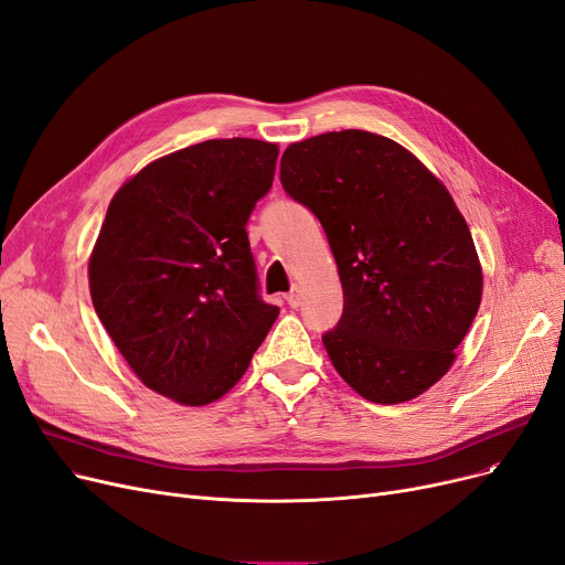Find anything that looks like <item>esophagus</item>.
<instances>
[{"mask_svg":"<svg viewBox=\"0 0 565 565\" xmlns=\"http://www.w3.org/2000/svg\"><path fill=\"white\" fill-rule=\"evenodd\" d=\"M286 302H288L292 309H298V307L302 305V290H300L298 286H292L290 292L286 296Z\"/></svg>","mask_w":565,"mask_h":565,"instance_id":"obj_1","label":"esophagus"}]
</instances>
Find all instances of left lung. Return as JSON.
I'll return each mask as SVG.
<instances>
[{
	"instance_id": "left-lung-1",
	"label": "left lung",
	"mask_w": 565,
	"mask_h": 565,
	"mask_svg": "<svg viewBox=\"0 0 565 565\" xmlns=\"http://www.w3.org/2000/svg\"><path fill=\"white\" fill-rule=\"evenodd\" d=\"M279 178L337 260L343 311L323 334L334 370L374 404L423 395L450 370L482 298L452 195L402 145L360 129L292 142Z\"/></svg>"
}]
</instances>
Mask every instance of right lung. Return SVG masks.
<instances>
[{
	"label": "right lung",
	"instance_id": "add662e5",
	"mask_svg": "<svg viewBox=\"0 0 565 565\" xmlns=\"http://www.w3.org/2000/svg\"><path fill=\"white\" fill-rule=\"evenodd\" d=\"M277 154L254 138L205 140L113 195L89 258L92 302L136 376L163 397L205 406L226 395L277 321L247 235Z\"/></svg>",
	"mask_w": 565,
	"mask_h": 565
}]
</instances>
